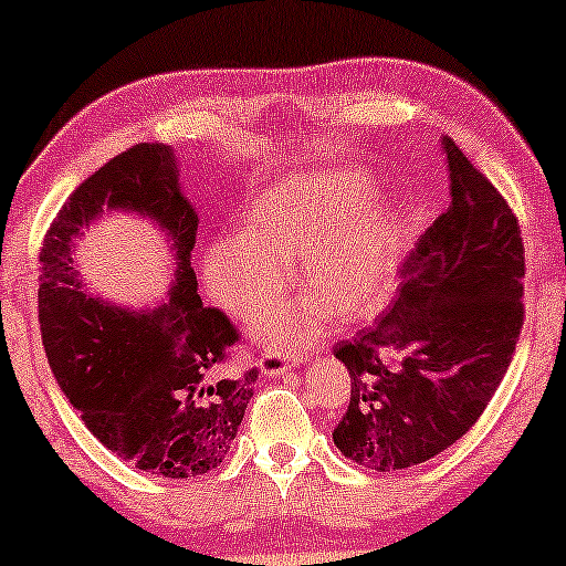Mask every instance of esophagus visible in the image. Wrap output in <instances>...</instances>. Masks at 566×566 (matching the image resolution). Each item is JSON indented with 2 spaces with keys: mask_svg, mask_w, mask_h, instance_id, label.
I'll return each mask as SVG.
<instances>
[{
  "mask_svg": "<svg viewBox=\"0 0 566 566\" xmlns=\"http://www.w3.org/2000/svg\"><path fill=\"white\" fill-rule=\"evenodd\" d=\"M292 361L295 359L284 356L282 350H269V354H263V359L258 361V369H261V375H265V378H276V375L287 373Z\"/></svg>",
  "mask_w": 566,
  "mask_h": 566,
  "instance_id": "1",
  "label": "esophagus"
}]
</instances>
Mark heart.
Wrapping results in <instances>:
<instances>
[{"label":"heart","instance_id":"heart-1","mask_svg":"<svg viewBox=\"0 0 566 566\" xmlns=\"http://www.w3.org/2000/svg\"><path fill=\"white\" fill-rule=\"evenodd\" d=\"M369 193L373 178L359 167L297 172L263 188L247 207L242 233L201 255L210 295L250 319L282 301L295 265L297 290L311 301L274 311L255 327L265 346L282 350L303 346L324 314L337 322L375 314L394 282L396 223L386 205L367 201Z\"/></svg>","mask_w":566,"mask_h":566}]
</instances>
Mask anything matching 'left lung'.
Instances as JSON below:
<instances>
[{"mask_svg":"<svg viewBox=\"0 0 566 566\" xmlns=\"http://www.w3.org/2000/svg\"><path fill=\"white\" fill-rule=\"evenodd\" d=\"M452 201L401 265V287L369 327L335 346L350 401L335 447L373 471L444 452L476 423L524 324V244L509 201L452 138Z\"/></svg>","mask_w":566,"mask_h":566,"instance_id":"obj_1","label":"left lung"}]
</instances>
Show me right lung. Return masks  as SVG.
<instances>
[{
	"instance_id": "right-lung-1",
	"label": "right lung",
	"mask_w": 566,
	"mask_h": 566,
	"mask_svg": "<svg viewBox=\"0 0 566 566\" xmlns=\"http://www.w3.org/2000/svg\"><path fill=\"white\" fill-rule=\"evenodd\" d=\"M165 143H138L71 193L39 252V327L57 386L84 426L135 469L191 479L223 463L258 369L223 373L237 327L197 295L191 250L199 218ZM138 211L168 233L174 282L157 310L93 296L73 269L81 231L103 211Z\"/></svg>"
}]
</instances>
